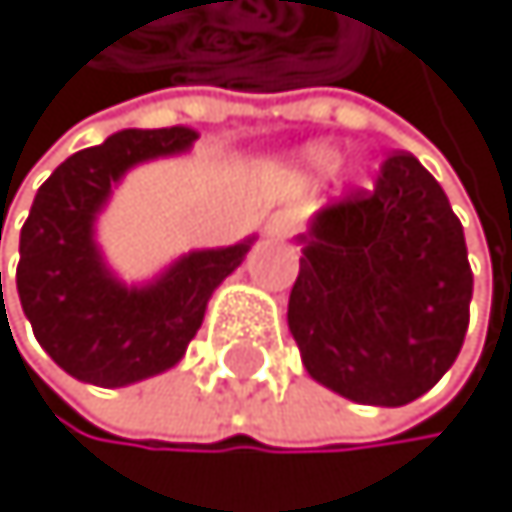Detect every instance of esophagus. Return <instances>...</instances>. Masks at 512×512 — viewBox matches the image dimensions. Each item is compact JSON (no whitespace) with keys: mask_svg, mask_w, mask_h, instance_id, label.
I'll list each match as a JSON object with an SVG mask.
<instances>
[{"mask_svg":"<svg viewBox=\"0 0 512 512\" xmlns=\"http://www.w3.org/2000/svg\"><path fill=\"white\" fill-rule=\"evenodd\" d=\"M266 231H269V237H291L294 234V215H288V212L272 215L269 224H266Z\"/></svg>","mask_w":512,"mask_h":512,"instance_id":"34e87169","label":"esophagus"}]
</instances>
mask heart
<instances>
[{
	"label": "heart",
	"mask_w": 512,
	"mask_h": 512,
	"mask_svg": "<svg viewBox=\"0 0 512 512\" xmlns=\"http://www.w3.org/2000/svg\"><path fill=\"white\" fill-rule=\"evenodd\" d=\"M304 161L310 170H332L335 161H339V151H335L332 145H310L304 151Z\"/></svg>",
	"instance_id": "obj_1"
}]
</instances>
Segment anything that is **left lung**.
<instances>
[{
  "label": "left lung",
  "mask_w": 512,
  "mask_h": 512,
  "mask_svg": "<svg viewBox=\"0 0 512 512\" xmlns=\"http://www.w3.org/2000/svg\"><path fill=\"white\" fill-rule=\"evenodd\" d=\"M288 326L307 373L361 405H408L446 370L469 329L472 269L440 183L405 151L373 189L319 208Z\"/></svg>",
  "instance_id": "obj_1"
}]
</instances>
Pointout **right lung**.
I'll return each mask as SVG.
<instances>
[{
	"instance_id": "obj_1",
	"label": "right lung",
	"mask_w": 512,
	"mask_h": 512,
	"mask_svg": "<svg viewBox=\"0 0 512 512\" xmlns=\"http://www.w3.org/2000/svg\"><path fill=\"white\" fill-rule=\"evenodd\" d=\"M196 129H123L75 151L37 189L21 227L18 297L40 348L94 386H129L177 364L202 326L208 297L250 253L253 237L180 256L151 285H123L94 243V221L123 173L180 154ZM2 288V275H0Z\"/></svg>"
}]
</instances>
